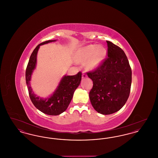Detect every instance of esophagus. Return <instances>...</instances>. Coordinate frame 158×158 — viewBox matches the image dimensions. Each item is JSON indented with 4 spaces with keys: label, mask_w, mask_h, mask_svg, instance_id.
Here are the masks:
<instances>
[{
    "label": "esophagus",
    "mask_w": 158,
    "mask_h": 158,
    "mask_svg": "<svg viewBox=\"0 0 158 158\" xmlns=\"http://www.w3.org/2000/svg\"><path fill=\"white\" fill-rule=\"evenodd\" d=\"M88 76L86 75V74H85V73H83L82 75V79H85V78H86Z\"/></svg>",
    "instance_id": "esophagus-1"
}]
</instances>
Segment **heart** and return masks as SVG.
Here are the masks:
<instances>
[{
	"label": "heart",
	"mask_w": 158,
	"mask_h": 158,
	"mask_svg": "<svg viewBox=\"0 0 158 158\" xmlns=\"http://www.w3.org/2000/svg\"><path fill=\"white\" fill-rule=\"evenodd\" d=\"M106 50L103 46L95 44L86 45L79 49L77 55V61L86 63V67L94 70L99 67L105 60Z\"/></svg>",
	"instance_id": "1"
}]
</instances>
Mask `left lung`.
I'll use <instances>...</instances> for the list:
<instances>
[{"label":"left lung","mask_w":158,"mask_h":158,"mask_svg":"<svg viewBox=\"0 0 158 158\" xmlns=\"http://www.w3.org/2000/svg\"><path fill=\"white\" fill-rule=\"evenodd\" d=\"M106 43L108 58L95 71L88 73L93 81L91 104L103 115L120 110L127 101L131 85V69L126 54L111 41Z\"/></svg>","instance_id":"left-lung-1"}]
</instances>
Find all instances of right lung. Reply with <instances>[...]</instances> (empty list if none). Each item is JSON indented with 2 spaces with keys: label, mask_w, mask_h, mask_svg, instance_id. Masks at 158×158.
Instances as JSON below:
<instances>
[{
  "label": "right lung",
  "mask_w": 158,
  "mask_h": 158,
  "mask_svg": "<svg viewBox=\"0 0 158 158\" xmlns=\"http://www.w3.org/2000/svg\"><path fill=\"white\" fill-rule=\"evenodd\" d=\"M57 40H48L38 45L31 55L25 72L26 83L31 100L34 105L42 113L50 115H57L66 110L76 88L81 83L82 73L76 75L63 76L53 94L47 98L37 96L32 90L30 81L32 73L37 66V56L40 45L54 42Z\"/></svg>",
  "instance_id": "add662e5"
}]
</instances>
